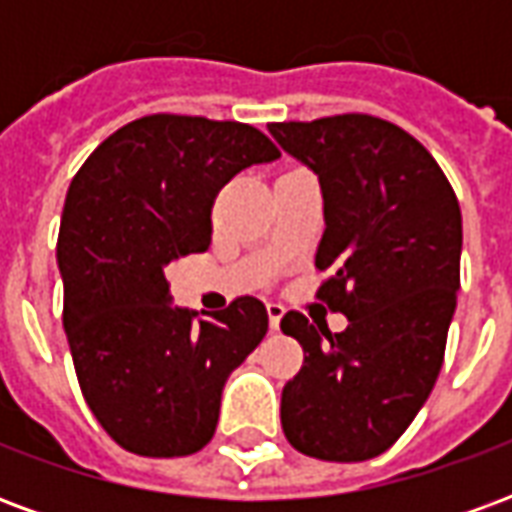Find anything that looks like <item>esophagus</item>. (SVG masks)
<instances>
[{"label":"esophagus","instance_id":"34e87169","mask_svg":"<svg viewBox=\"0 0 512 512\" xmlns=\"http://www.w3.org/2000/svg\"><path fill=\"white\" fill-rule=\"evenodd\" d=\"M266 310H268V323H271V329L277 332L279 329V321H282V315H285V304L277 299H271L266 304Z\"/></svg>","mask_w":512,"mask_h":512}]
</instances>
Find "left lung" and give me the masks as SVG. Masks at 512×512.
Here are the masks:
<instances>
[{
    "label": "left lung",
    "mask_w": 512,
    "mask_h": 512,
    "mask_svg": "<svg viewBox=\"0 0 512 512\" xmlns=\"http://www.w3.org/2000/svg\"><path fill=\"white\" fill-rule=\"evenodd\" d=\"M282 150L318 175V299L345 332L290 310L279 329L304 348L282 389V430L321 461H370L395 444L439 378L461 288V205L436 158L373 115L271 123Z\"/></svg>",
    "instance_id": "obj_1"
}]
</instances>
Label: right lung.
I'll use <instances>...</instances> for the list:
<instances>
[{
  "instance_id": "right-lung-1",
  "label": "right lung",
  "mask_w": 512,
  "mask_h": 512,
  "mask_svg": "<svg viewBox=\"0 0 512 512\" xmlns=\"http://www.w3.org/2000/svg\"><path fill=\"white\" fill-rule=\"evenodd\" d=\"M279 156L235 120L147 115L117 128L71 180L57 263L62 326L87 406L134 455L180 458L213 439L227 376L268 332L266 304L172 307L169 266L211 246L216 194Z\"/></svg>"
}]
</instances>
